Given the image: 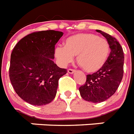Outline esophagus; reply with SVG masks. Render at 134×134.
Listing matches in <instances>:
<instances>
[{"label": "esophagus", "instance_id": "34e87169", "mask_svg": "<svg viewBox=\"0 0 134 134\" xmlns=\"http://www.w3.org/2000/svg\"><path fill=\"white\" fill-rule=\"evenodd\" d=\"M75 72V70L71 69V68H69V69L68 70V73H69V74H72V73H74Z\"/></svg>", "mask_w": 134, "mask_h": 134}]
</instances>
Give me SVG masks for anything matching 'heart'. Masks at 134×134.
<instances>
[{
	"label": "heart",
	"instance_id": "1",
	"mask_svg": "<svg viewBox=\"0 0 134 134\" xmlns=\"http://www.w3.org/2000/svg\"><path fill=\"white\" fill-rule=\"evenodd\" d=\"M110 46L105 38L91 34H79L68 37L65 46H56L55 57L62 66H66L77 55V63L89 72L98 71L106 63Z\"/></svg>",
	"mask_w": 134,
	"mask_h": 134
}]
</instances>
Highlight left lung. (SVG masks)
I'll use <instances>...</instances> for the list:
<instances>
[{
	"instance_id": "1",
	"label": "left lung",
	"mask_w": 134,
	"mask_h": 134,
	"mask_svg": "<svg viewBox=\"0 0 134 134\" xmlns=\"http://www.w3.org/2000/svg\"><path fill=\"white\" fill-rule=\"evenodd\" d=\"M109 43L111 51L102 68L92 75H87L86 81L79 88L83 99L100 103L111 97L119 88L123 77L124 53L122 46L113 36L97 30Z\"/></svg>"
}]
</instances>
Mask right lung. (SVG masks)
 Returning <instances> with one entry per match:
<instances>
[{"mask_svg":"<svg viewBox=\"0 0 134 134\" xmlns=\"http://www.w3.org/2000/svg\"><path fill=\"white\" fill-rule=\"evenodd\" d=\"M63 34L54 30L34 32L12 51L10 81L16 94L30 104L43 105L55 99L58 81L67 72L53 61L55 46Z\"/></svg>","mask_w":134,"mask_h":134,"instance_id":"obj_1","label":"right lung"}]
</instances>
